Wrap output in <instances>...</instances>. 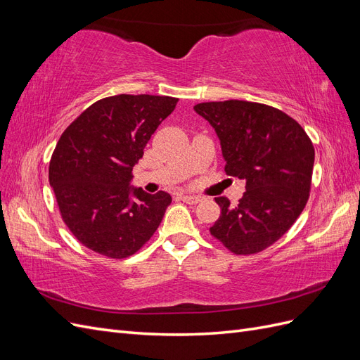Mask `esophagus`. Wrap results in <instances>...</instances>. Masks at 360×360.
<instances>
[{"instance_id":"34e87169","label":"esophagus","mask_w":360,"mask_h":360,"mask_svg":"<svg viewBox=\"0 0 360 360\" xmlns=\"http://www.w3.org/2000/svg\"><path fill=\"white\" fill-rule=\"evenodd\" d=\"M181 201L186 204H198L201 201V198L195 197V195H181Z\"/></svg>"}]
</instances>
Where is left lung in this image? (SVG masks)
<instances>
[{
  "mask_svg": "<svg viewBox=\"0 0 360 360\" xmlns=\"http://www.w3.org/2000/svg\"><path fill=\"white\" fill-rule=\"evenodd\" d=\"M221 139L225 172L246 181L231 205L214 198L221 216L210 234L236 255H252L278 242L309 198L314 146L296 120L278 108L246 101L193 106Z\"/></svg>",
  "mask_w": 360,
  "mask_h": 360,
  "instance_id": "1",
  "label": "left lung"
}]
</instances>
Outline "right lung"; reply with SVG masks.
I'll return each instance as SVG.
<instances>
[{
    "mask_svg": "<svg viewBox=\"0 0 360 360\" xmlns=\"http://www.w3.org/2000/svg\"><path fill=\"white\" fill-rule=\"evenodd\" d=\"M177 102L151 94L105 97L60 136L49 162V184L64 224L96 254L115 259L134 255L160 225L169 195L130 189L129 183L148 139Z\"/></svg>",
    "mask_w": 360,
    "mask_h": 360,
    "instance_id": "obj_1",
    "label": "right lung"
}]
</instances>
